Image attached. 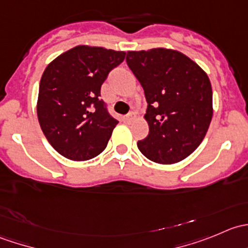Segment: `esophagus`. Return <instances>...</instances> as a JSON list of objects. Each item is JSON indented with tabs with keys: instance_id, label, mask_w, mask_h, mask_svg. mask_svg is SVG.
<instances>
[{
	"instance_id": "esophagus-1",
	"label": "esophagus",
	"mask_w": 248,
	"mask_h": 248,
	"mask_svg": "<svg viewBox=\"0 0 248 248\" xmlns=\"http://www.w3.org/2000/svg\"><path fill=\"white\" fill-rule=\"evenodd\" d=\"M133 117H134L133 114H128V115H126V116H124V119H122V120H124V122H131Z\"/></svg>"
}]
</instances>
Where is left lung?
<instances>
[{
  "label": "left lung",
  "mask_w": 248,
  "mask_h": 248,
  "mask_svg": "<svg viewBox=\"0 0 248 248\" xmlns=\"http://www.w3.org/2000/svg\"><path fill=\"white\" fill-rule=\"evenodd\" d=\"M126 61L147 102L149 136L138 149L156 163L182 161L201 145L211 122L209 77L186 55L166 47L128 51Z\"/></svg>",
  "instance_id": "8db88e82"
}]
</instances>
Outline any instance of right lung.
Instances as JSON below:
<instances>
[{
	"mask_svg": "<svg viewBox=\"0 0 248 248\" xmlns=\"http://www.w3.org/2000/svg\"><path fill=\"white\" fill-rule=\"evenodd\" d=\"M124 51L78 46L50 62L39 84L37 115L52 147L72 161H87L107 147L119 124L109 114L101 86Z\"/></svg>",
	"mask_w": 248,
	"mask_h": 248,
	"instance_id": "obj_1",
	"label": "right lung"
}]
</instances>
